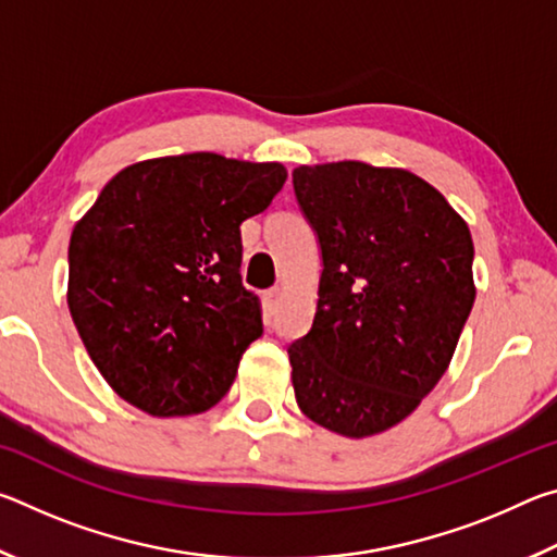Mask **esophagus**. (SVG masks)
Segmentation results:
<instances>
[{
    "mask_svg": "<svg viewBox=\"0 0 557 557\" xmlns=\"http://www.w3.org/2000/svg\"><path fill=\"white\" fill-rule=\"evenodd\" d=\"M265 307H268V312H277V307H280V301H282V287H272V289H268L265 292Z\"/></svg>",
    "mask_w": 557,
    "mask_h": 557,
    "instance_id": "esophagus-1",
    "label": "esophagus"
}]
</instances>
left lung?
<instances>
[{"instance_id":"left-lung-1","label":"left lung","mask_w":557,"mask_h":557,"mask_svg":"<svg viewBox=\"0 0 557 557\" xmlns=\"http://www.w3.org/2000/svg\"><path fill=\"white\" fill-rule=\"evenodd\" d=\"M322 245L312 329L287 348L299 410L361 440L435 388L474 305L467 221L425 178L329 162L292 172Z\"/></svg>"}]
</instances>
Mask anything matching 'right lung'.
Wrapping results in <instances>:
<instances>
[{
    "mask_svg": "<svg viewBox=\"0 0 557 557\" xmlns=\"http://www.w3.org/2000/svg\"><path fill=\"white\" fill-rule=\"evenodd\" d=\"M287 178L280 162L213 152L145 159L115 174L69 245V309L122 400L154 418L213 408L262 334L240 280V223Z\"/></svg>",
    "mask_w": 557,
    "mask_h": 557,
    "instance_id": "right-lung-1",
    "label": "right lung"
}]
</instances>
